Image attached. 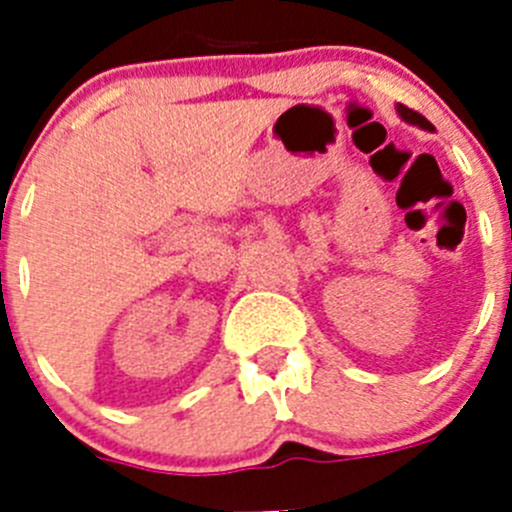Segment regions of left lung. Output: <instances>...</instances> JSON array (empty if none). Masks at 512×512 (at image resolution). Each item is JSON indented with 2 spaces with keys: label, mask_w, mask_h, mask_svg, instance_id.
<instances>
[{
  "label": "left lung",
  "mask_w": 512,
  "mask_h": 512,
  "mask_svg": "<svg viewBox=\"0 0 512 512\" xmlns=\"http://www.w3.org/2000/svg\"><path fill=\"white\" fill-rule=\"evenodd\" d=\"M397 112H400V115H402V120L413 122V125H420V128H431V122L425 120V117L420 115V112H415V110H410V107H405V104H397Z\"/></svg>",
  "instance_id": "obj_1"
}]
</instances>
